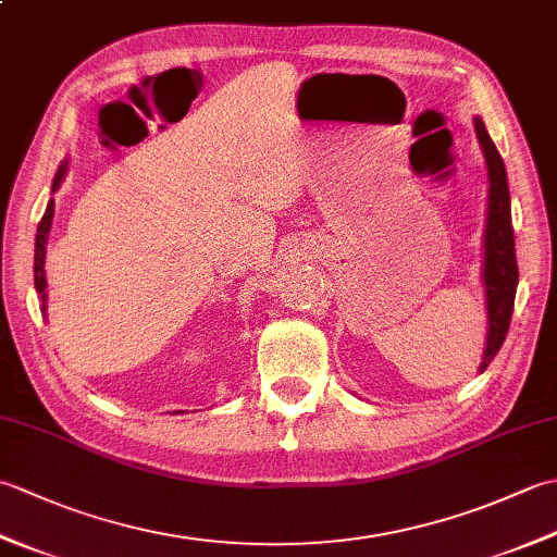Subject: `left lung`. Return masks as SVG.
Returning <instances> with one entry per match:
<instances>
[{
	"label": "left lung",
	"mask_w": 557,
	"mask_h": 557,
	"mask_svg": "<svg viewBox=\"0 0 557 557\" xmlns=\"http://www.w3.org/2000/svg\"><path fill=\"white\" fill-rule=\"evenodd\" d=\"M476 138L486 158L488 170V210L486 230H483V294H486L488 333L486 349H483L479 373L488 369V363L500 351L507 327H510L519 270L515 256V232H512V210H510V186H507L505 162L498 148L491 140L486 124L481 116H474Z\"/></svg>",
	"instance_id": "obj_1"
}]
</instances>
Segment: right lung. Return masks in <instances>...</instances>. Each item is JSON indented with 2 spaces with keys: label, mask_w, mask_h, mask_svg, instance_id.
<instances>
[{
  "label": "right lung",
  "mask_w": 557,
  "mask_h": 557,
  "mask_svg": "<svg viewBox=\"0 0 557 557\" xmlns=\"http://www.w3.org/2000/svg\"><path fill=\"white\" fill-rule=\"evenodd\" d=\"M69 172V160H64L59 164V170L54 174V182H52V194L57 191L59 186H62L64 176ZM52 218H54V198L47 200V208H45V215L38 224V234H35V263H33V277H35V292H38L40 297V311L47 318V280H45V251H47V239H50V230H52ZM180 413V411H174Z\"/></svg>",
  "instance_id": "add662e5"
}]
</instances>
